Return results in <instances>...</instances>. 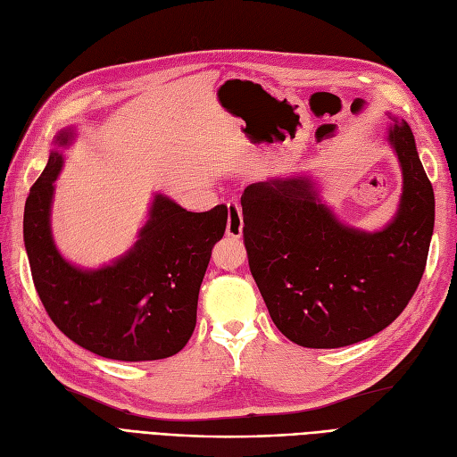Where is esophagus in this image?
I'll use <instances>...</instances> for the list:
<instances>
[{
    "instance_id": "obj_1",
    "label": "esophagus",
    "mask_w": 457,
    "mask_h": 457,
    "mask_svg": "<svg viewBox=\"0 0 457 457\" xmlns=\"http://www.w3.org/2000/svg\"><path fill=\"white\" fill-rule=\"evenodd\" d=\"M226 235H228V237H233V239H239L243 235V214H241V207L237 204V201L228 203Z\"/></svg>"
}]
</instances>
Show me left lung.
Segmentation results:
<instances>
[{
	"mask_svg": "<svg viewBox=\"0 0 457 457\" xmlns=\"http://www.w3.org/2000/svg\"><path fill=\"white\" fill-rule=\"evenodd\" d=\"M389 144L403 195L381 231L347 228L305 176L246 186L241 195L248 266L290 342L334 349L366 340L403 313L421 281L435 226V194L404 120Z\"/></svg>",
	"mask_w": 457,
	"mask_h": 457,
	"instance_id": "8db88e82",
	"label": "left lung"
}]
</instances>
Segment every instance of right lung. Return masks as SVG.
<instances>
[{
	"instance_id": "obj_1",
	"label": "right lung",
	"mask_w": 457,
	"mask_h": 457,
	"mask_svg": "<svg viewBox=\"0 0 457 457\" xmlns=\"http://www.w3.org/2000/svg\"><path fill=\"white\" fill-rule=\"evenodd\" d=\"M61 130L58 148L71 144ZM62 154L53 150L24 207V246L37 296L71 342L113 361H157L179 353L194 334L197 298L212 246L224 237L228 207L189 212L155 195L150 218L129 253L110 266L79 270L51 235L54 180Z\"/></svg>"
}]
</instances>
